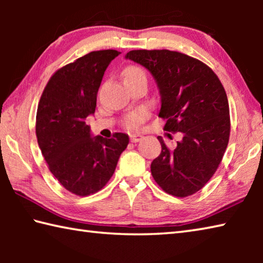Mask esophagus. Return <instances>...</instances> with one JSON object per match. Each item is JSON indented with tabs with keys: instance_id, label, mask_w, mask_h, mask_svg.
Instances as JSON below:
<instances>
[{
	"instance_id": "34e87169",
	"label": "esophagus",
	"mask_w": 263,
	"mask_h": 263,
	"mask_svg": "<svg viewBox=\"0 0 263 263\" xmlns=\"http://www.w3.org/2000/svg\"><path fill=\"white\" fill-rule=\"evenodd\" d=\"M142 137L141 135H139V133H135V135H130V140L132 141V142H138V141H140L141 139H142Z\"/></svg>"
}]
</instances>
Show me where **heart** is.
<instances>
[{"mask_svg": "<svg viewBox=\"0 0 263 263\" xmlns=\"http://www.w3.org/2000/svg\"><path fill=\"white\" fill-rule=\"evenodd\" d=\"M123 78H124V81H126V80H138V79L146 80V74L144 70L139 67H137V66H128V67L124 69ZM144 118H145L144 111H135V112L126 116L125 125L130 128L136 127Z\"/></svg>", "mask_w": 263, "mask_h": 263, "instance_id": "obj_1", "label": "heart"}]
</instances>
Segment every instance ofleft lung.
Instances as JSON below:
<instances>
[{
	"mask_svg": "<svg viewBox=\"0 0 263 263\" xmlns=\"http://www.w3.org/2000/svg\"><path fill=\"white\" fill-rule=\"evenodd\" d=\"M125 58L152 73L164 130L182 133L175 147L158 137L161 153L151 163L153 179L175 197L197 193L219 167L230 139L229 101L220 80L204 62L176 51L133 50Z\"/></svg>",
	"mask_w": 263,
	"mask_h": 263,
	"instance_id": "left-lung-1",
	"label": "left lung"
}]
</instances>
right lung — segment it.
Wrapping results in <instances>:
<instances>
[{
  "label": "right lung",
  "mask_w": 263,
  "mask_h": 263,
  "mask_svg": "<svg viewBox=\"0 0 263 263\" xmlns=\"http://www.w3.org/2000/svg\"><path fill=\"white\" fill-rule=\"evenodd\" d=\"M121 52L88 53L52 75L35 117V135L48 169L66 190L77 196L100 191L114 175L128 144L125 133L106 139L91 137L86 118L96 109L97 91L106 67Z\"/></svg>",
  "instance_id": "1"
}]
</instances>
